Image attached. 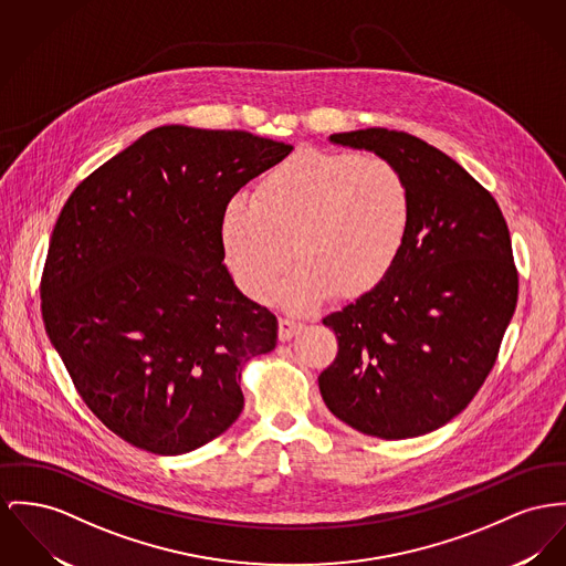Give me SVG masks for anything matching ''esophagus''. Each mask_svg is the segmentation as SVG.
Here are the masks:
<instances>
[{"instance_id":"obj_1","label":"esophagus","mask_w":566,"mask_h":566,"mask_svg":"<svg viewBox=\"0 0 566 566\" xmlns=\"http://www.w3.org/2000/svg\"><path fill=\"white\" fill-rule=\"evenodd\" d=\"M301 322H294V319H290V317H281V319H279V339H294V337L301 333Z\"/></svg>"}]
</instances>
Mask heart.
<instances>
[{
    "label": "heart",
    "instance_id": "obj_1",
    "mask_svg": "<svg viewBox=\"0 0 566 566\" xmlns=\"http://www.w3.org/2000/svg\"><path fill=\"white\" fill-rule=\"evenodd\" d=\"M412 223V190L390 160L302 150L268 169L249 201H227L221 242L235 279L258 301L294 258L298 268L281 301L308 311L333 292L358 298L376 290L399 264Z\"/></svg>",
    "mask_w": 566,
    "mask_h": 566
}]
</instances>
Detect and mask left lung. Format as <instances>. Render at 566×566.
<instances>
[{
    "label": "left lung",
    "mask_w": 566,
    "mask_h": 566,
    "mask_svg": "<svg viewBox=\"0 0 566 566\" xmlns=\"http://www.w3.org/2000/svg\"><path fill=\"white\" fill-rule=\"evenodd\" d=\"M331 142L397 165L415 223L376 290L324 317L339 354L319 392L360 433L416 438L465 410L495 365L520 287L509 227L490 190L415 135L367 128Z\"/></svg>",
    "instance_id": "8db88e82"
}]
</instances>
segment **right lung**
Returning <instances> with one entry per match:
<instances>
[{
	"label": "right lung",
	"instance_id": "1",
	"mask_svg": "<svg viewBox=\"0 0 566 566\" xmlns=\"http://www.w3.org/2000/svg\"><path fill=\"white\" fill-rule=\"evenodd\" d=\"M292 150L158 126L64 203L40 281L44 331L85 406L128 444L195 451L242 412V365L274 349L279 322L235 287L221 214Z\"/></svg>",
	"mask_w": 566,
	"mask_h": 566
}]
</instances>
